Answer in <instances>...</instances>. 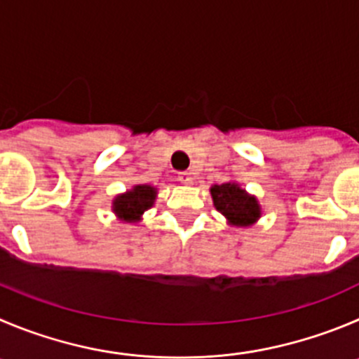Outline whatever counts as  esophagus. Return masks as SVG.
Segmentation results:
<instances>
[{
  "mask_svg": "<svg viewBox=\"0 0 359 359\" xmlns=\"http://www.w3.org/2000/svg\"><path fill=\"white\" fill-rule=\"evenodd\" d=\"M179 180H180V182H182V184H191L195 179H193V175H191L189 172H180V173H179Z\"/></svg>",
  "mask_w": 359,
  "mask_h": 359,
  "instance_id": "1",
  "label": "esophagus"
}]
</instances>
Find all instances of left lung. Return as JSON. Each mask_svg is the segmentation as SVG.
Returning a JSON list of instances; mask_svg holds the SVG:
<instances>
[{"label":"left lung","mask_w":359,"mask_h":359,"mask_svg":"<svg viewBox=\"0 0 359 359\" xmlns=\"http://www.w3.org/2000/svg\"><path fill=\"white\" fill-rule=\"evenodd\" d=\"M210 196L216 210L225 216L230 226L246 229L255 225L262 216V205L259 198L248 193L236 180L210 186Z\"/></svg>","instance_id":"obj_1"}]
</instances>
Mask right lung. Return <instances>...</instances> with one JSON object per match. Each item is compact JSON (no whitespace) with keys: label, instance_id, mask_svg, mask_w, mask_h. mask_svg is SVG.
<instances>
[{"label":"right lung","instance_id":"right-lung-1","mask_svg":"<svg viewBox=\"0 0 359 359\" xmlns=\"http://www.w3.org/2000/svg\"><path fill=\"white\" fill-rule=\"evenodd\" d=\"M156 198L157 187L150 184H134L130 189L111 200V210L122 223H140L143 214L154 207Z\"/></svg>","mask_w":359,"mask_h":359}]
</instances>
